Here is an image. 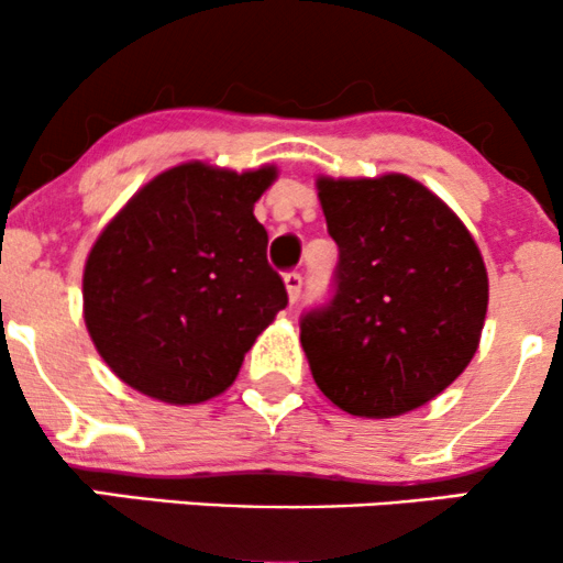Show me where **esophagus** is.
I'll use <instances>...</instances> for the list:
<instances>
[{
    "mask_svg": "<svg viewBox=\"0 0 563 563\" xmlns=\"http://www.w3.org/2000/svg\"><path fill=\"white\" fill-rule=\"evenodd\" d=\"M301 288H303V277H301V273H288V275H286V290H288L290 303L299 301Z\"/></svg>",
    "mask_w": 563,
    "mask_h": 563,
    "instance_id": "1",
    "label": "esophagus"
}]
</instances>
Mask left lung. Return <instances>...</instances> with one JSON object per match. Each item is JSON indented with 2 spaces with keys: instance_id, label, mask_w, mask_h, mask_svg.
<instances>
[{
  "instance_id": "1",
  "label": "left lung",
  "mask_w": 563,
  "mask_h": 563,
  "mask_svg": "<svg viewBox=\"0 0 563 563\" xmlns=\"http://www.w3.org/2000/svg\"><path fill=\"white\" fill-rule=\"evenodd\" d=\"M339 245L331 299L301 314L318 389L341 410L394 418L466 371L487 314V269L448 206L405 174L318 179Z\"/></svg>"
}]
</instances>
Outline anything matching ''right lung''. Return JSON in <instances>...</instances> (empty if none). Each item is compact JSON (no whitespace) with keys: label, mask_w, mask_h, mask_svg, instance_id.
Returning <instances> with one entry per match:
<instances>
[{"label":"right lung","mask_w":563,"mask_h":563,"mask_svg":"<svg viewBox=\"0 0 563 563\" xmlns=\"http://www.w3.org/2000/svg\"><path fill=\"white\" fill-rule=\"evenodd\" d=\"M275 169L183 164L102 230L84 267V320L124 384L172 405L222 394L288 294L254 203Z\"/></svg>","instance_id":"1"}]
</instances>
